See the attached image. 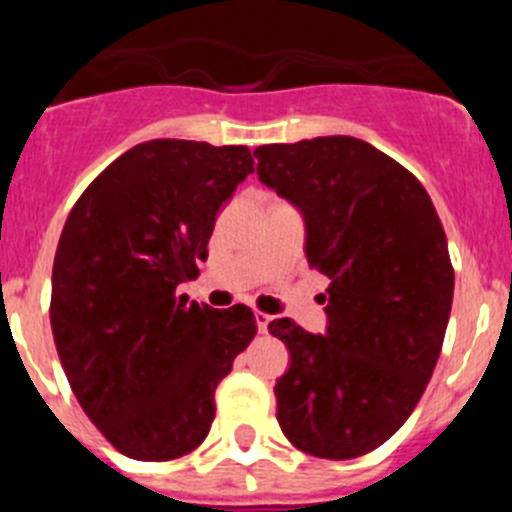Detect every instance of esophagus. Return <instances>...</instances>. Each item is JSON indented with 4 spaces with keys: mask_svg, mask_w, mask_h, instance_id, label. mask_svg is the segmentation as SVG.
Returning a JSON list of instances; mask_svg holds the SVG:
<instances>
[{
    "mask_svg": "<svg viewBox=\"0 0 512 512\" xmlns=\"http://www.w3.org/2000/svg\"><path fill=\"white\" fill-rule=\"evenodd\" d=\"M253 318H256V328H259V333H269L271 318L266 315V312H253Z\"/></svg>",
    "mask_w": 512,
    "mask_h": 512,
    "instance_id": "1",
    "label": "esophagus"
}]
</instances>
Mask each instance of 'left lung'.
Listing matches in <instances>:
<instances>
[{
  "label": "left lung",
  "mask_w": 512,
  "mask_h": 512,
  "mask_svg": "<svg viewBox=\"0 0 512 512\" xmlns=\"http://www.w3.org/2000/svg\"><path fill=\"white\" fill-rule=\"evenodd\" d=\"M253 156L259 182L300 210L307 264L330 279L325 333L269 323L292 359L274 387L277 420L305 454L356 459L410 418L441 354L454 300L446 233L423 184L366 140L323 135Z\"/></svg>",
  "instance_id": "1"
}]
</instances>
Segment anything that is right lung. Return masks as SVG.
<instances>
[{
	"instance_id": "right-lung-1",
	"label": "right lung",
	"mask_w": 512,
	"mask_h": 512,
	"mask_svg": "<svg viewBox=\"0 0 512 512\" xmlns=\"http://www.w3.org/2000/svg\"><path fill=\"white\" fill-rule=\"evenodd\" d=\"M248 174L246 146L146 140L89 184L63 225L51 292L58 359L89 420L130 459L197 449L217 384L256 336L246 305L176 295Z\"/></svg>"
}]
</instances>
